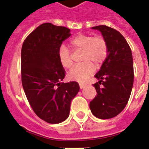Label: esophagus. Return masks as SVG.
<instances>
[{
    "label": "esophagus",
    "mask_w": 149,
    "mask_h": 149,
    "mask_svg": "<svg viewBox=\"0 0 149 149\" xmlns=\"http://www.w3.org/2000/svg\"><path fill=\"white\" fill-rule=\"evenodd\" d=\"M86 84H83V83H79V87L81 89H84L85 87H86Z\"/></svg>",
    "instance_id": "34e87169"
}]
</instances>
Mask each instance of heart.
I'll use <instances>...</instances> for the list:
<instances>
[{
    "mask_svg": "<svg viewBox=\"0 0 149 149\" xmlns=\"http://www.w3.org/2000/svg\"><path fill=\"white\" fill-rule=\"evenodd\" d=\"M74 50H82V63L77 65L68 74L71 81L84 82L95 72V65H100L105 62L109 53L107 41L102 35L93 36L91 35L80 34L76 35L70 41ZM60 64L65 68L73 65L72 54L65 46L62 45L58 51Z\"/></svg>",
    "mask_w": 149,
    "mask_h": 149,
    "instance_id": "heart-1",
    "label": "heart"
}]
</instances>
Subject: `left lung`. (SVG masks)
<instances>
[{"label":"left lung","mask_w":149,"mask_h":149,"mask_svg":"<svg viewBox=\"0 0 149 149\" xmlns=\"http://www.w3.org/2000/svg\"><path fill=\"white\" fill-rule=\"evenodd\" d=\"M92 29L101 31L109 53L95 75L100 81L93 84L97 94L90 102V108L96 118L109 119L124 110L130 96L134 78L132 52L124 36L115 29L106 25Z\"/></svg>","instance_id":"left-lung-1"}]
</instances>
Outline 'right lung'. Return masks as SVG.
Instances as JSON below:
<instances>
[{
  "instance_id": "obj_1",
  "label": "right lung",
  "mask_w": 149,
  "mask_h": 149,
  "mask_svg": "<svg viewBox=\"0 0 149 149\" xmlns=\"http://www.w3.org/2000/svg\"><path fill=\"white\" fill-rule=\"evenodd\" d=\"M70 36L68 28L46 22L31 31L22 47V84L25 96L35 114L49 124L67 119L71 102L80 89L76 81L61 82L65 71L58 51Z\"/></svg>"
}]
</instances>
